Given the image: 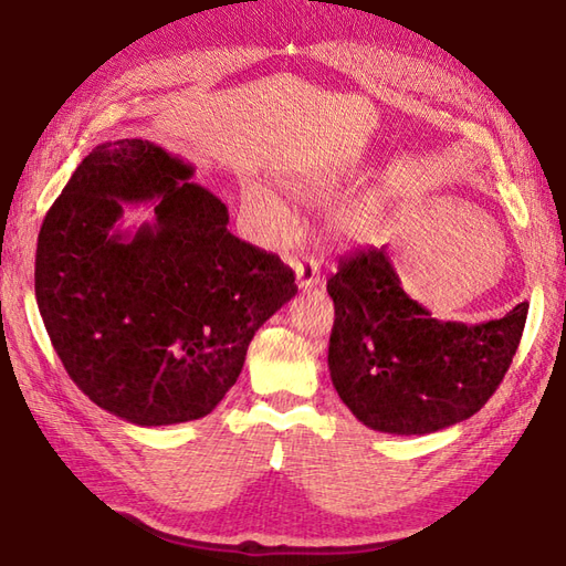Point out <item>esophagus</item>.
I'll list each match as a JSON object with an SVG mask.
<instances>
[{
	"label": "esophagus",
	"mask_w": 566,
	"mask_h": 566,
	"mask_svg": "<svg viewBox=\"0 0 566 566\" xmlns=\"http://www.w3.org/2000/svg\"><path fill=\"white\" fill-rule=\"evenodd\" d=\"M294 272H296V280L302 290H314V286L321 284V268H318V260L314 255H306L304 260H294Z\"/></svg>",
	"instance_id": "34e87169"
}]
</instances>
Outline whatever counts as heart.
Masks as SVG:
<instances>
[{"label":"heart","mask_w":566,"mask_h":566,"mask_svg":"<svg viewBox=\"0 0 566 566\" xmlns=\"http://www.w3.org/2000/svg\"><path fill=\"white\" fill-rule=\"evenodd\" d=\"M298 191H302V195H308V187H298ZM243 199H245L248 211L255 216L264 231H268L272 238L284 235L292 228L290 209H286V203L276 195H272L268 187L248 185L243 191ZM335 231H338L343 238L363 240L369 233V213L359 207L338 213V219H335Z\"/></svg>","instance_id":"b5f03b06"}]
</instances>
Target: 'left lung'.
Here are the masks:
<instances>
[{"instance_id": "left-lung-1", "label": "left lung", "mask_w": 566, "mask_h": 566, "mask_svg": "<svg viewBox=\"0 0 566 566\" xmlns=\"http://www.w3.org/2000/svg\"><path fill=\"white\" fill-rule=\"evenodd\" d=\"M328 294L333 387L357 420L394 436L474 416L509 371L527 318V302L476 326L432 318L401 290L387 248L340 258Z\"/></svg>"}]
</instances>
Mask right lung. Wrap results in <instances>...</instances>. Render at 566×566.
Instances as JSON below:
<instances>
[{
    "instance_id": "obj_1",
    "label": "right lung",
    "mask_w": 566,
    "mask_h": 566,
    "mask_svg": "<svg viewBox=\"0 0 566 566\" xmlns=\"http://www.w3.org/2000/svg\"><path fill=\"white\" fill-rule=\"evenodd\" d=\"M150 140L102 143L48 209L35 302L70 379L136 426L187 423L233 387L252 335L296 294L294 272L228 231L226 203ZM154 201L136 234L124 202Z\"/></svg>"
}]
</instances>
